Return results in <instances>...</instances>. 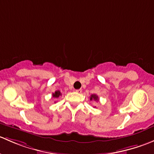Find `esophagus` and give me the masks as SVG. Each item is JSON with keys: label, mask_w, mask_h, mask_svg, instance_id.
Here are the masks:
<instances>
[{"label": "esophagus", "mask_w": 154, "mask_h": 154, "mask_svg": "<svg viewBox=\"0 0 154 154\" xmlns=\"http://www.w3.org/2000/svg\"><path fill=\"white\" fill-rule=\"evenodd\" d=\"M76 92L78 93V94H80L82 92V89H77L76 90Z\"/></svg>", "instance_id": "1"}]
</instances>
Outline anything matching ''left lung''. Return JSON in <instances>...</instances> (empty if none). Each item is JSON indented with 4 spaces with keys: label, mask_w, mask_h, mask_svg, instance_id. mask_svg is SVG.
<instances>
[{
    "label": "left lung",
    "mask_w": 154,
    "mask_h": 154,
    "mask_svg": "<svg viewBox=\"0 0 154 154\" xmlns=\"http://www.w3.org/2000/svg\"><path fill=\"white\" fill-rule=\"evenodd\" d=\"M99 98H98V96L96 95V94H91L90 96V100H95V101H98ZM95 107V106H94Z\"/></svg>",
    "instance_id": "1"
}]
</instances>
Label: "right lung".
I'll list each match as a JSON object with an SVG mask.
<instances>
[{"instance_id": "add662e5", "label": "right lung", "mask_w": 154, "mask_h": 154, "mask_svg": "<svg viewBox=\"0 0 154 154\" xmlns=\"http://www.w3.org/2000/svg\"><path fill=\"white\" fill-rule=\"evenodd\" d=\"M60 95H62V94H61V92L59 91V90H57V91H56L55 92L53 93V97H57H57H60Z\"/></svg>"}]
</instances>
